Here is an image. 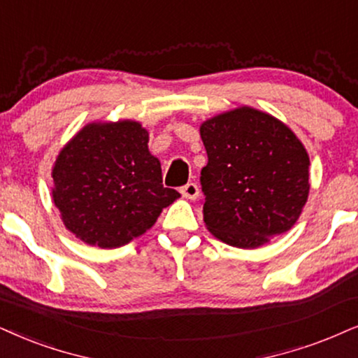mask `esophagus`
<instances>
[{
    "instance_id": "esophagus-1",
    "label": "esophagus",
    "mask_w": 358,
    "mask_h": 358,
    "mask_svg": "<svg viewBox=\"0 0 358 358\" xmlns=\"http://www.w3.org/2000/svg\"><path fill=\"white\" fill-rule=\"evenodd\" d=\"M180 192L185 198H188V200H196L198 198V193H200V189H198V185L196 183H187L185 187L180 188Z\"/></svg>"
}]
</instances>
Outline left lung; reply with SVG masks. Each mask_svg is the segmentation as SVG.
<instances>
[{"label": "left lung", "mask_w": 358, "mask_h": 358, "mask_svg": "<svg viewBox=\"0 0 358 358\" xmlns=\"http://www.w3.org/2000/svg\"><path fill=\"white\" fill-rule=\"evenodd\" d=\"M203 221L234 248L252 250L289 231L309 196V155L282 122L239 107L200 127Z\"/></svg>", "instance_id": "obj_1"}]
</instances>
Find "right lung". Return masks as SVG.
<instances>
[{"instance_id": "add662e5", "label": "right lung", "mask_w": 358, "mask_h": 358, "mask_svg": "<svg viewBox=\"0 0 358 358\" xmlns=\"http://www.w3.org/2000/svg\"><path fill=\"white\" fill-rule=\"evenodd\" d=\"M52 200L64 226L87 244L119 248L150 229L180 193L162 185L138 122H94L59 152Z\"/></svg>"}]
</instances>
